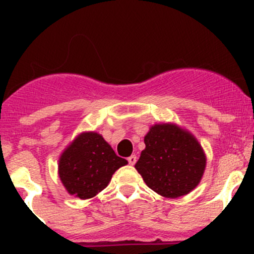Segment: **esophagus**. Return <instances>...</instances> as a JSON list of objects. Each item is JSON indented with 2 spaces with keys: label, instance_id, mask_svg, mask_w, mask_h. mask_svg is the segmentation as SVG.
Returning <instances> with one entry per match:
<instances>
[{
  "label": "esophagus",
  "instance_id": "34e87169",
  "mask_svg": "<svg viewBox=\"0 0 254 254\" xmlns=\"http://www.w3.org/2000/svg\"><path fill=\"white\" fill-rule=\"evenodd\" d=\"M136 161H137V157L135 155H131L130 157H127V162H129V165L131 166H134L135 163H136Z\"/></svg>",
  "mask_w": 254,
  "mask_h": 254
}]
</instances>
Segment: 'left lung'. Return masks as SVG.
I'll return each instance as SVG.
<instances>
[{"instance_id":"1","label":"left lung","mask_w":254,"mask_h":254,"mask_svg":"<svg viewBox=\"0 0 254 254\" xmlns=\"http://www.w3.org/2000/svg\"><path fill=\"white\" fill-rule=\"evenodd\" d=\"M143 141L146 147L135 168L148 188L166 198H178L198 186L206 158L193 135L177 125L157 124Z\"/></svg>"}]
</instances>
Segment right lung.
Here are the masks:
<instances>
[{
  "label": "right lung",
  "mask_w": 254,
  "mask_h": 254,
  "mask_svg": "<svg viewBox=\"0 0 254 254\" xmlns=\"http://www.w3.org/2000/svg\"><path fill=\"white\" fill-rule=\"evenodd\" d=\"M127 163L101 135L83 132L61 155L59 176L71 195L89 199L103 190L113 173Z\"/></svg>",
  "instance_id": "1"
}]
</instances>
